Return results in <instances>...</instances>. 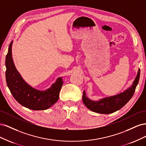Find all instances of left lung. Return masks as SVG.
Listing matches in <instances>:
<instances>
[{
    "mask_svg": "<svg viewBox=\"0 0 146 146\" xmlns=\"http://www.w3.org/2000/svg\"><path fill=\"white\" fill-rule=\"evenodd\" d=\"M139 76L140 70L139 69L133 85L129 89L121 94L102 99L98 102L92 101L88 99L84 91L82 96L83 102L88 109L94 112L101 114H110L115 112L122 108L132 98L138 83Z\"/></svg>",
    "mask_w": 146,
    "mask_h": 146,
    "instance_id": "1",
    "label": "left lung"
}]
</instances>
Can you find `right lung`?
Segmentation results:
<instances>
[{
  "label": "right lung",
  "instance_id": "add662e5",
  "mask_svg": "<svg viewBox=\"0 0 146 146\" xmlns=\"http://www.w3.org/2000/svg\"><path fill=\"white\" fill-rule=\"evenodd\" d=\"M11 42L6 56V81L13 96L21 105L33 110H44L55 104L59 98V93L63 80L61 77L57 79L52 87L45 91L34 89L26 83L17 71L13 63L11 54Z\"/></svg>",
  "mask_w": 146,
  "mask_h": 146
}]
</instances>
